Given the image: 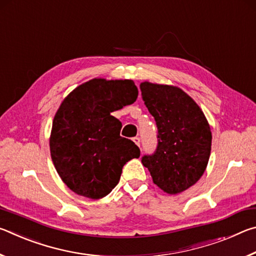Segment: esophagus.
<instances>
[{
	"label": "esophagus",
	"mask_w": 256,
	"mask_h": 256,
	"mask_svg": "<svg viewBox=\"0 0 256 256\" xmlns=\"http://www.w3.org/2000/svg\"><path fill=\"white\" fill-rule=\"evenodd\" d=\"M133 142H134V144H136L138 146H140V138H138V136L133 138Z\"/></svg>",
	"instance_id": "esophagus-1"
}]
</instances>
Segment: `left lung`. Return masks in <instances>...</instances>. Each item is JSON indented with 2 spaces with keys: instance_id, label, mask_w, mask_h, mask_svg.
Listing matches in <instances>:
<instances>
[{
  "instance_id": "8db88e82",
  "label": "left lung",
  "mask_w": 256,
  "mask_h": 256,
  "mask_svg": "<svg viewBox=\"0 0 256 256\" xmlns=\"http://www.w3.org/2000/svg\"><path fill=\"white\" fill-rule=\"evenodd\" d=\"M142 99L158 128V146L142 164L154 183L168 194H178L201 178L211 152V130L198 104L178 86L140 84Z\"/></svg>"
}]
</instances>
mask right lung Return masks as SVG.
Returning <instances> with one entry per match:
<instances>
[{
	"instance_id": "1",
	"label": "right lung",
	"mask_w": 256,
	"mask_h": 256,
	"mask_svg": "<svg viewBox=\"0 0 256 256\" xmlns=\"http://www.w3.org/2000/svg\"><path fill=\"white\" fill-rule=\"evenodd\" d=\"M132 80L94 78L64 98L54 116L50 138L55 170L68 188L102 198L118 184L122 168L140 157L133 141L120 136L122 123L110 114L138 98Z\"/></svg>"
}]
</instances>
